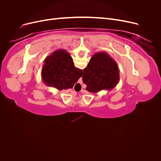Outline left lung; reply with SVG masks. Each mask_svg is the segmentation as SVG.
Returning a JSON list of instances; mask_svg holds the SVG:
<instances>
[{
	"mask_svg": "<svg viewBox=\"0 0 161 161\" xmlns=\"http://www.w3.org/2000/svg\"><path fill=\"white\" fill-rule=\"evenodd\" d=\"M83 72L82 81L86 85V91L90 92L112 90L119 80L118 64L103 52L95 53Z\"/></svg>",
	"mask_w": 161,
	"mask_h": 161,
	"instance_id": "left-lung-1",
	"label": "left lung"
}]
</instances>
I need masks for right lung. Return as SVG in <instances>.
<instances>
[{
    "label": "right lung",
    "instance_id": "add662e5",
    "mask_svg": "<svg viewBox=\"0 0 161 161\" xmlns=\"http://www.w3.org/2000/svg\"><path fill=\"white\" fill-rule=\"evenodd\" d=\"M82 74V70L75 66L70 53L62 49L46 58L42 79L46 85L62 91L72 88Z\"/></svg>",
    "mask_w": 161,
    "mask_h": 161
}]
</instances>
